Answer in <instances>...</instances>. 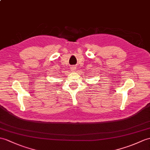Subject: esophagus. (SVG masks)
Here are the masks:
<instances>
[{
  "label": "esophagus",
  "instance_id": "34e87169",
  "mask_svg": "<svg viewBox=\"0 0 150 150\" xmlns=\"http://www.w3.org/2000/svg\"><path fill=\"white\" fill-rule=\"evenodd\" d=\"M75 69H76V67H74V66H73V67H71V70L72 71H75Z\"/></svg>",
  "mask_w": 150,
  "mask_h": 150
}]
</instances>
